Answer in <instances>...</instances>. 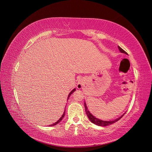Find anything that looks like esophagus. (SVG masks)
<instances>
[{
  "label": "esophagus",
  "mask_w": 152,
  "mask_h": 152,
  "mask_svg": "<svg viewBox=\"0 0 152 152\" xmlns=\"http://www.w3.org/2000/svg\"><path fill=\"white\" fill-rule=\"evenodd\" d=\"M82 85H83V84H82V82H79V83H78V87H79V88H81V87H82Z\"/></svg>",
  "instance_id": "1"
}]
</instances>
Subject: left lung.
I'll list each match as a JSON object with an SVG mask.
<instances>
[{
	"mask_svg": "<svg viewBox=\"0 0 152 152\" xmlns=\"http://www.w3.org/2000/svg\"><path fill=\"white\" fill-rule=\"evenodd\" d=\"M118 48L119 50H120V51H121V53L127 54V53L125 51V50H124L121 47H119L118 45ZM84 107H85V110H86L87 116L88 117V118H89V120L91 121V122H93V123L94 124H96V125L99 126H108V125H110V124H113V123H115V122H116L117 121L120 120V119L124 116V115L125 114V113H124V115H122L121 117L117 118V119H115V120H114V121H102V120H100V119H99V118H98L95 117L94 116H93V115H92V114L90 113V112L89 111L88 108H87V105H86V102L84 103Z\"/></svg>",
	"mask_w": 152,
	"mask_h": 152,
	"instance_id": "left-lung-1",
	"label": "left lung"
}]
</instances>
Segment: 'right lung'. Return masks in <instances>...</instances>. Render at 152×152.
<instances>
[{"label":"right lung","mask_w":152,"mask_h":152,"mask_svg":"<svg viewBox=\"0 0 152 152\" xmlns=\"http://www.w3.org/2000/svg\"><path fill=\"white\" fill-rule=\"evenodd\" d=\"M76 90V89L75 88V89H73L70 93H69V94H68V99H68V98H69V97H70V96H71V94L73 93V92H74ZM65 111H64V112H63V115L61 117V118L59 119V120L56 122H55V123H54V124H51V125H50V126H55V125H57V124H58V123H59L61 121V120L63 118V117H64V116H65Z\"/></svg>","instance_id":"right-lung-1"}]
</instances>
